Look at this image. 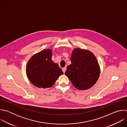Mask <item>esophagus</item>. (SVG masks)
I'll list each match as a JSON object with an SVG mask.
<instances>
[{
	"instance_id": "34e87169",
	"label": "esophagus",
	"mask_w": 127,
	"mask_h": 127,
	"mask_svg": "<svg viewBox=\"0 0 127 127\" xmlns=\"http://www.w3.org/2000/svg\"><path fill=\"white\" fill-rule=\"evenodd\" d=\"M66 70V67H64V68H63L62 69V71H63V73H64L65 72Z\"/></svg>"
}]
</instances>
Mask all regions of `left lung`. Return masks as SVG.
Returning a JSON list of instances; mask_svg holds the SVG:
<instances>
[{"instance_id":"left-lung-1","label":"left lung","mask_w":127,"mask_h":127,"mask_svg":"<svg viewBox=\"0 0 127 127\" xmlns=\"http://www.w3.org/2000/svg\"><path fill=\"white\" fill-rule=\"evenodd\" d=\"M71 64L65 72L75 88L86 90L94 86L100 74V68L94 54L88 50L75 49L70 58Z\"/></svg>"}]
</instances>
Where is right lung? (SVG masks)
Instances as JSON below:
<instances>
[{
	"label": "right lung",
	"mask_w": 127,
	"mask_h": 127,
	"mask_svg": "<svg viewBox=\"0 0 127 127\" xmlns=\"http://www.w3.org/2000/svg\"><path fill=\"white\" fill-rule=\"evenodd\" d=\"M52 50H44L32 56L26 67L27 76L31 82L39 88H49L63 74L58 65L52 60Z\"/></svg>",
	"instance_id": "right-lung-1"
}]
</instances>
